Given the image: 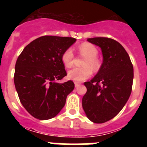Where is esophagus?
<instances>
[{
	"label": "esophagus",
	"mask_w": 147,
	"mask_h": 147,
	"mask_svg": "<svg viewBox=\"0 0 147 147\" xmlns=\"http://www.w3.org/2000/svg\"><path fill=\"white\" fill-rule=\"evenodd\" d=\"M81 85V84L80 83H78V82H75V86H76V88H78L79 87V86H80Z\"/></svg>",
	"instance_id": "34e87169"
}]
</instances>
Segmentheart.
Masks as SVG:
<instances>
[{"mask_svg":"<svg viewBox=\"0 0 147 147\" xmlns=\"http://www.w3.org/2000/svg\"><path fill=\"white\" fill-rule=\"evenodd\" d=\"M78 53L86 57L83 63L85 68H75L68 72V77L75 82H83L92 75V69L97 71L100 68V63L97 55L98 51L94 45L89 42H83L78 47ZM62 62L66 68H71L74 64L75 55L71 48H68L63 52L62 55Z\"/></svg>","mask_w":147,"mask_h":147,"instance_id":"b5f03b06","label":"heart"}]
</instances>
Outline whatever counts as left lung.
Masks as SVG:
<instances>
[{"mask_svg": "<svg viewBox=\"0 0 147 147\" xmlns=\"http://www.w3.org/2000/svg\"><path fill=\"white\" fill-rule=\"evenodd\" d=\"M88 41L100 47L103 62L97 75L85 82L82 107L90 121L103 123L117 115L132 91L134 67L130 56L116 40L94 37Z\"/></svg>", "mask_w": 147, "mask_h": 147, "instance_id": "obj_1", "label": "left lung"}]
</instances>
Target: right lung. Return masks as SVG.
Masks as SVG:
<instances>
[{
  "label": "right lung",
  "mask_w": 147,
  "mask_h": 147,
  "mask_svg": "<svg viewBox=\"0 0 147 147\" xmlns=\"http://www.w3.org/2000/svg\"><path fill=\"white\" fill-rule=\"evenodd\" d=\"M76 40L43 36L29 43L17 58L15 88L22 105L33 117L48 120L56 116L73 91L72 81L62 84L57 81L67 76L61 57Z\"/></svg>",
  "instance_id": "add662e5"
}]
</instances>
